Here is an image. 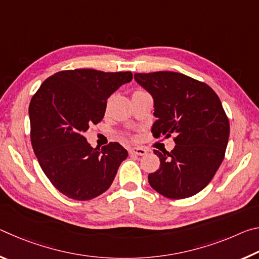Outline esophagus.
Masks as SVG:
<instances>
[{"label": "esophagus", "instance_id": "34e87169", "mask_svg": "<svg viewBox=\"0 0 259 259\" xmlns=\"http://www.w3.org/2000/svg\"><path fill=\"white\" fill-rule=\"evenodd\" d=\"M129 153L131 155H139V156H143L145 155L147 151L145 150V148H142V147H134L131 148V150L129 151Z\"/></svg>", "mask_w": 259, "mask_h": 259}]
</instances>
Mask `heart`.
I'll list each match as a JSON object with an SVG mask.
<instances>
[{
    "mask_svg": "<svg viewBox=\"0 0 259 259\" xmlns=\"http://www.w3.org/2000/svg\"><path fill=\"white\" fill-rule=\"evenodd\" d=\"M139 91H143V90H142V89H136V90L134 91V94H136V93H139ZM134 94H133V95H134ZM126 136H128V137H129V135H128V134H126Z\"/></svg>",
    "mask_w": 259,
    "mask_h": 259,
    "instance_id": "obj_1",
    "label": "heart"
}]
</instances>
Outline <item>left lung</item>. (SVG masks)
<instances>
[{
  "mask_svg": "<svg viewBox=\"0 0 259 259\" xmlns=\"http://www.w3.org/2000/svg\"><path fill=\"white\" fill-rule=\"evenodd\" d=\"M152 95L155 138L172 137L171 152L154 151L160 168L148 183L169 199H186L208 185L225 156L230 122L217 94L204 82L176 72L136 73Z\"/></svg>",
  "mask_w": 259,
  "mask_h": 259,
  "instance_id": "obj_1",
  "label": "left lung"
}]
</instances>
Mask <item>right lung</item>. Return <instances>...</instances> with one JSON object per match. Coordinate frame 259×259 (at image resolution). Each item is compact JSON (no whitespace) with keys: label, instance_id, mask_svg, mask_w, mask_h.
Wrapping results in <instances>:
<instances>
[{"label":"right lung","instance_id":"1","mask_svg":"<svg viewBox=\"0 0 259 259\" xmlns=\"http://www.w3.org/2000/svg\"><path fill=\"white\" fill-rule=\"evenodd\" d=\"M131 80V72L67 69L48 77L30 99L33 151L48 179L64 195L87 201L112 185L128 152L119 143L93 148L83 135L103 120L109 96Z\"/></svg>","mask_w":259,"mask_h":259}]
</instances>
